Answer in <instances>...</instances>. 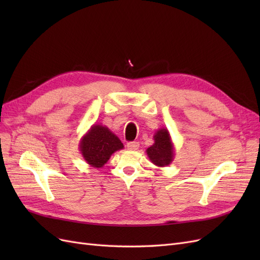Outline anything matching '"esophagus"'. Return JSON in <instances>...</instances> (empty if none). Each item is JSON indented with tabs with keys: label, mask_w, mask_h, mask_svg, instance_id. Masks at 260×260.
Masks as SVG:
<instances>
[{
	"label": "esophagus",
	"mask_w": 260,
	"mask_h": 260,
	"mask_svg": "<svg viewBox=\"0 0 260 260\" xmlns=\"http://www.w3.org/2000/svg\"><path fill=\"white\" fill-rule=\"evenodd\" d=\"M140 146L139 142H129L127 144V148L129 149V151H136V149H138Z\"/></svg>",
	"instance_id": "obj_1"
}]
</instances>
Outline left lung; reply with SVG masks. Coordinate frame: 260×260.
I'll list each match as a JSON object with an SVG mask.
<instances>
[{"label":"left lung","instance_id":"left-lung-1","mask_svg":"<svg viewBox=\"0 0 260 260\" xmlns=\"http://www.w3.org/2000/svg\"><path fill=\"white\" fill-rule=\"evenodd\" d=\"M154 144L146 149V154L157 167H166L174 160L175 146L169 131L166 128L158 129L154 135Z\"/></svg>","mask_w":260,"mask_h":260}]
</instances>
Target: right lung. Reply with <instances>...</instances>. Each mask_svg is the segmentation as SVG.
Returning <instances> with one entry per match:
<instances>
[{"label":"right lung","mask_w":260,"mask_h":260,"mask_svg":"<svg viewBox=\"0 0 260 260\" xmlns=\"http://www.w3.org/2000/svg\"><path fill=\"white\" fill-rule=\"evenodd\" d=\"M122 148L123 144L115 133L106 125L96 123L92 125L79 143L83 159L94 168L103 167L115 152Z\"/></svg>","instance_id":"1"}]
</instances>
